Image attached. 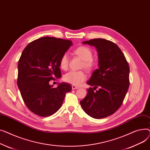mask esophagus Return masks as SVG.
Listing matches in <instances>:
<instances>
[{
    "mask_svg": "<svg viewBox=\"0 0 150 150\" xmlns=\"http://www.w3.org/2000/svg\"><path fill=\"white\" fill-rule=\"evenodd\" d=\"M79 87L77 86H75V85H72V89L73 90H76V89H78Z\"/></svg>",
    "mask_w": 150,
    "mask_h": 150,
    "instance_id": "obj_1",
    "label": "esophagus"
}]
</instances>
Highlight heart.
<instances>
[{
	"mask_svg": "<svg viewBox=\"0 0 150 150\" xmlns=\"http://www.w3.org/2000/svg\"><path fill=\"white\" fill-rule=\"evenodd\" d=\"M75 54L80 57L83 60L82 67L91 71L94 67V63L93 60V52L92 50L87 47L82 46L76 48L74 51ZM69 56L67 53L64 54L60 59V68L66 70L68 68ZM64 81L68 83L75 86L80 85L86 79V74L82 71H71L64 76Z\"/></svg>",
	"mask_w": 150,
	"mask_h": 150,
	"instance_id": "obj_1",
	"label": "heart"
}]
</instances>
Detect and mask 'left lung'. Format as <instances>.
<instances>
[{"mask_svg":"<svg viewBox=\"0 0 150 150\" xmlns=\"http://www.w3.org/2000/svg\"><path fill=\"white\" fill-rule=\"evenodd\" d=\"M82 43L96 47L99 68L86 82L94 87L87 89L80 103L88 115L102 119L115 112L125 99L129 85V65L121 50L110 40L94 39Z\"/></svg>","mask_w":150,"mask_h":150,"instance_id":"1","label":"left lung"}]
</instances>
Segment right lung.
I'll return each instance as SVG.
<instances>
[{
  "label": "right lung",
  "mask_w": 150,
  "mask_h": 150,
  "mask_svg": "<svg viewBox=\"0 0 150 150\" xmlns=\"http://www.w3.org/2000/svg\"><path fill=\"white\" fill-rule=\"evenodd\" d=\"M72 42L44 37L30 42L23 50L18 62L17 85L26 106L35 114L50 116L57 112L71 85L59 83L52 88L51 80L60 78V59Z\"/></svg>",
  "instance_id": "right-lung-1"
}]
</instances>
